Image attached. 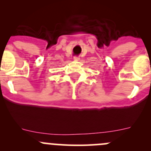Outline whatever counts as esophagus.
Masks as SVG:
<instances>
[{"instance_id": "esophagus-1", "label": "esophagus", "mask_w": 151, "mask_h": 151, "mask_svg": "<svg viewBox=\"0 0 151 151\" xmlns=\"http://www.w3.org/2000/svg\"><path fill=\"white\" fill-rule=\"evenodd\" d=\"M74 60H80V58H79L78 56H74Z\"/></svg>"}]
</instances>
